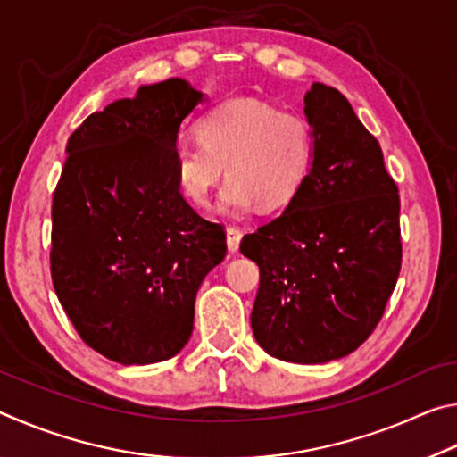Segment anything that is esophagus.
<instances>
[{
    "instance_id": "1",
    "label": "esophagus",
    "mask_w": 457,
    "mask_h": 457,
    "mask_svg": "<svg viewBox=\"0 0 457 457\" xmlns=\"http://www.w3.org/2000/svg\"><path fill=\"white\" fill-rule=\"evenodd\" d=\"M242 229L239 228H228V250L229 252H237V247H239V242H242Z\"/></svg>"
}]
</instances>
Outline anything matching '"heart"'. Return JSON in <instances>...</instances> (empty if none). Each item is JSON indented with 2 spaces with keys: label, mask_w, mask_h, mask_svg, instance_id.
Here are the masks:
<instances>
[{
  "label": "heart",
  "mask_w": 457,
  "mask_h": 457,
  "mask_svg": "<svg viewBox=\"0 0 457 457\" xmlns=\"http://www.w3.org/2000/svg\"><path fill=\"white\" fill-rule=\"evenodd\" d=\"M199 141H179L173 151L177 185L193 205L210 204L226 175L218 213L242 215L260 204H290L314 163V133L298 112H282L258 98H234L197 122Z\"/></svg>",
  "instance_id": "b5f03b06"
}]
</instances>
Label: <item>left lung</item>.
Listing matches in <instances>:
<instances>
[{"instance_id":"1","label":"left lung","mask_w":457,"mask_h":457,"mask_svg":"<svg viewBox=\"0 0 457 457\" xmlns=\"http://www.w3.org/2000/svg\"><path fill=\"white\" fill-rule=\"evenodd\" d=\"M314 163L284 213L242 239L260 266L252 308L258 345L316 365L346 357L381 320L401 270L399 189L377 138L337 88L304 96Z\"/></svg>"}]
</instances>
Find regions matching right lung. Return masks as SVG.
Segmentation results:
<instances>
[{"instance_id":"obj_1","label":"right lung","mask_w":457,"mask_h":457,"mask_svg":"<svg viewBox=\"0 0 457 457\" xmlns=\"http://www.w3.org/2000/svg\"><path fill=\"white\" fill-rule=\"evenodd\" d=\"M201 100L181 79L149 84L68 138L52 199L54 290L84 343L122 365L183 349L199 286L226 258L223 228L185 201L173 169Z\"/></svg>"}]
</instances>
